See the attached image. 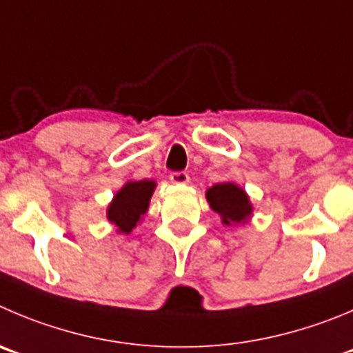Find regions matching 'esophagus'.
Segmentation results:
<instances>
[{"mask_svg": "<svg viewBox=\"0 0 353 353\" xmlns=\"http://www.w3.org/2000/svg\"><path fill=\"white\" fill-rule=\"evenodd\" d=\"M170 181H172L174 184H188L190 176H188L186 172H172L170 174Z\"/></svg>", "mask_w": 353, "mask_h": 353, "instance_id": "obj_1", "label": "esophagus"}]
</instances>
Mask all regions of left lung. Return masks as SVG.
Here are the masks:
<instances>
[{
	"label": "left lung",
	"instance_id": "8db88e82",
	"mask_svg": "<svg viewBox=\"0 0 353 353\" xmlns=\"http://www.w3.org/2000/svg\"><path fill=\"white\" fill-rule=\"evenodd\" d=\"M205 199L210 209L219 214L221 223L226 226H239L251 221L252 207L251 199L243 188L233 181H225L210 186L205 192Z\"/></svg>",
	"mask_w": 353,
	"mask_h": 353
}]
</instances>
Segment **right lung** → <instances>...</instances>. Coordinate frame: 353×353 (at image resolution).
<instances>
[{"label": "right lung", "instance_id": "obj_1", "mask_svg": "<svg viewBox=\"0 0 353 353\" xmlns=\"http://www.w3.org/2000/svg\"><path fill=\"white\" fill-rule=\"evenodd\" d=\"M157 183L151 179L127 181L114 193L106 210L108 221L117 226V232L128 235L143 221L144 214L150 209V200L154 193Z\"/></svg>", "mask_w": 353, "mask_h": 353}]
</instances>
